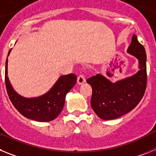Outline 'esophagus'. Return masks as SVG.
Segmentation results:
<instances>
[{"label":"esophagus","instance_id":"1","mask_svg":"<svg viewBox=\"0 0 156 156\" xmlns=\"http://www.w3.org/2000/svg\"><path fill=\"white\" fill-rule=\"evenodd\" d=\"M84 82H86V78L83 74H80L77 78V83H78V84H82Z\"/></svg>","mask_w":156,"mask_h":156}]
</instances>
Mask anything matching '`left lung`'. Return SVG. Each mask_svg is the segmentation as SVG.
I'll use <instances>...</instances> for the list:
<instances>
[{
	"mask_svg": "<svg viewBox=\"0 0 156 156\" xmlns=\"http://www.w3.org/2000/svg\"><path fill=\"white\" fill-rule=\"evenodd\" d=\"M127 52L138 60L139 70L137 73L115 83L101 74L87 80L92 87V108L98 116L104 120L117 119L133 110L145 92L146 52L135 34L132 37Z\"/></svg>",
	"mask_w": 156,
	"mask_h": 156,
	"instance_id": "left-lung-1",
	"label": "left lung"
}]
</instances>
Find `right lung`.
I'll list each match as a JSON object with an SVG mask.
<instances>
[{
    "label": "right lung",
    "mask_w": 156,
    "mask_h": 156,
    "mask_svg": "<svg viewBox=\"0 0 156 156\" xmlns=\"http://www.w3.org/2000/svg\"><path fill=\"white\" fill-rule=\"evenodd\" d=\"M8 57L5 62V85L15 108L23 116L38 122H49L55 119L64 107L66 94L76 83V76L73 73L61 76L44 94L37 98H25L14 90L8 79Z\"/></svg>",
    "instance_id": "1"
}]
</instances>
